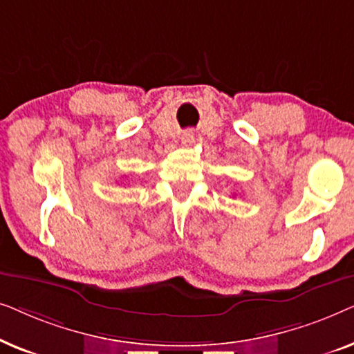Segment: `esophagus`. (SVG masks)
Segmentation results:
<instances>
[{"instance_id":"obj_1","label":"esophagus","mask_w":354,"mask_h":354,"mask_svg":"<svg viewBox=\"0 0 354 354\" xmlns=\"http://www.w3.org/2000/svg\"><path fill=\"white\" fill-rule=\"evenodd\" d=\"M193 140H195V135H193L192 130H188V132H183V135H182V143L185 145V147H188V145H192Z\"/></svg>"}]
</instances>
